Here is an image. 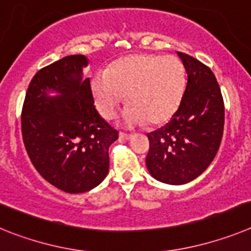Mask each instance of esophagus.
<instances>
[{"label":"esophagus","instance_id":"1","mask_svg":"<svg viewBox=\"0 0 251 251\" xmlns=\"http://www.w3.org/2000/svg\"><path fill=\"white\" fill-rule=\"evenodd\" d=\"M120 139H123V140H131L132 139V136H134V135H131V134H125V132H120Z\"/></svg>","mask_w":251,"mask_h":251}]
</instances>
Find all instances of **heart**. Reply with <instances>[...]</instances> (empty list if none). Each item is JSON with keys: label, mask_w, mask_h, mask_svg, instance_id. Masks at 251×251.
Instances as JSON below:
<instances>
[{"label": "heart", "mask_w": 251, "mask_h": 251, "mask_svg": "<svg viewBox=\"0 0 251 251\" xmlns=\"http://www.w3.org/2000/svg\"><path fill=\"white\" fill-rule=\"evenodd\" d=\"M184 86L186 73L178 58L151 54L120 58L91 82L96 107L106 119L115 115L126 95L130 103L121 119L127 126L167 123L179 107Z\"/></svg>", "instance_id": "obj_1"}]
</instances>
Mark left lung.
<instances>
[{
  "mask_svg": "<svg viewBox=\"0 0 251 251\" xmlns=\"http://www.w3.org/2000/svg\"><path fill=\"white\" fill-rule=\"evenodd\" d=\"M187 72L179 107L171 121L149 132L147 168L156 180L173 186L201 176L217 154L225 107L216 77L208 67L178 51Z\"/></svg>",
  "mask_w": 251,
  "mask_h": 251,
  "instance_id": "8db88e82",
  "label": "left lung"
}]
</instances>
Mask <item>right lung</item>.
<instances>
[{
	"label": "right lung",
	"mask_w": 251,
	"mask_h": 251,
	"mask_svg": "<svg viewBox=\"0 0 251 251\" xmlns=\"http://www.w3.org/2000/svg\"><path fill=\"white\" fill-rule=\"evenodd\" d=\"M84 55L40 69L26 92L21 128L26 151L45 180L67 193L95 188L108 173V148L119 138L97 112Z\"/></svg>",
	"instance_id": "right-lung-1"
}]
</instances>
